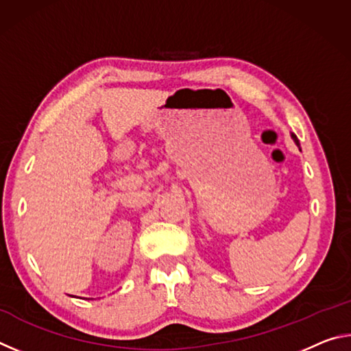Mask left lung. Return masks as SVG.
Listing matches in <instances>:
<instances>
[{
  "instance_id": "left-lung-1",
  "label": "left lung",
  "mask_w": 351,
  "mask_h": 351,
  "mask_svg": "<svg viewBox=\"0 0 351 351\" xmlns=\"http://www.w3.org/2000/svg\"><path fill=\"white\" fill-rule=\"evenodd\" d=\"M293 139L295 141V144H297V145H299V141H297V136H295V134H293Z\"/></svg>"
}]
</instances>
